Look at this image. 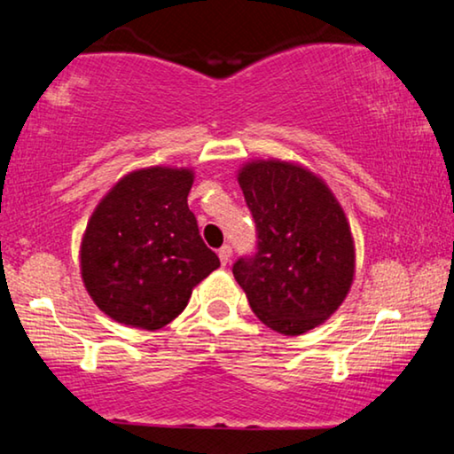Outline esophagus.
<instances>
[{
    "mask_svg": "<svg viewBox=\"0 0 454 454\" xmlns=\"http://www.w3.org/2000/svg\"><path fill=\"white\" fill-rule=\"evenodd\" d=\"M231 254H233V250H231V246H223L221 247V250H219V258H221V264L223 266H225L227 262H229V260H231Z\"/></svg>",
    "mask_w": 454,
    "mask_h": 454,
    "instance_id": "esophagus-1",
    "label": "esophagus"
}]
</instances>
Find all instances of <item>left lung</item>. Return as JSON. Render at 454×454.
Wrapping results in <instances>:
<instances>
[{"label":"left lung","instance_id":"1","mask_svg":"<svg viewBox=\"0 0 454 454\" xmlns=\"http://www.w3.org/2000/svg\"><path fill=\"white\" fill-rule=\"evenodd\" d=\"M238 182L256 221L258 252L233 264L235 281L272 331H312L337 312L356 277L345 210L325 179L291 160H247Z\"/></svg>","mask_w":454,"mask_h":454}]
</instances>
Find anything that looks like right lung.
<instances>
[{
  "label": "right lung",
  "instance_id": "add662e5",
  "mask_svg": "<svg viewBox=\"0 0 454 454\" xmlns=\"http://www.w3.org/2000/svg\"><path fill=\"white\" fill-rule=\"evenodd\" d=\"M190 167L123 176L92 210L80 244L90 300L120 325L157 331L177 318L200 281L221 266L188 208Z\"/></svg>",
  "mask_w": 454,
  "mask_h": 454
}]
</instances>
